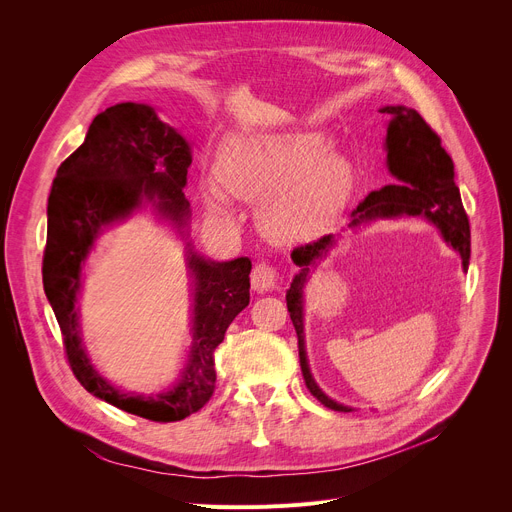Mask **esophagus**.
Returning a JSON list of instances; mask_svg holds the SVG:
<instances>
[{"mask_svg":"<svg viewBox=\"0 0 512 512\" xmlns=\"http://www.w3.org/2000/svg\"><path fill=\"white\" fill-rule=\"evenodd\" d=\"M278 278H280L278 267L272 265V263H265V261L257 263V265L253 267V272H251V284H253V288L259 290V292L274 288V286L278 284Z\"/></svg>","mask_w":512,"mask_h":512,"instance_id":"1","label":"esophagus"}]
</instances>
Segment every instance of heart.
<instances>
[{"label":"heart","instance_id":"1","mask_svg":"<svg viewBox=\"0 0 512 512\" xmlns=\"http://www.w3.org/2000/svg\"><path fill=\"white\" fill-rule=\"evenodd\" d=\"M326 145L319 130L232 139L220 151L215 176L228 195L259 203L265 236L305 242L336 220L355 184L351 161ZM207 201L213 211L226 209L218 186H209Z\"/></svg>","mask_w":512,"mask_h":512}]
</instances>
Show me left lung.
Segmentation results:
<instances>
[{
	"mask_svg": "<svg viewBox=\"0 0 512 512\" xmlns=\"http://www.w3.org/2000/svg\"><path fill=\"white\" fill-rule=\"evenodd\" d=\"M390 116L388 124V168L396 176V184H388L380 191H373L357 207V218L351 226L373 218H396V215H425L444 234L450 245L461 253L463 267H469L471 257V230L469 218L461 201L459 186L454 182L452 157L442 147L438 132L429 126L415 110L405 105H386L380 110ZM332 245V236H321L307 245L294 247L292 261L301 267V274L294 276L288 292L286 307L292 326L299 336V357L303 378L311 394L332 411H351L330 400L313 382L303 336V284L309 267L326 255Z\"/></svg>",
	"mask_w": 512,
	"mask_h": 512,
	"instance_id": "left-lung-1",
	"label": "left lung"
}]
</instances>
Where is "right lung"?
<instances>
[{
	"instance_id": "1",
	"label": "right lung",
	"mask_w": 512,
	"mask_h": 512,
	"mask_svg": "<svg viewBox=\"0 0 512 512\" xmlns=\"http://www.w3.org/2000/svg\"><path fill=\"white\" fill-rule=\"evenodd\" d=\"M191 149L145 103H118L97 114L87 139L62 161L47 201L43 288L60 324L64 353L74 378L93 396L157 423L180 421L205 407L215 390V348L232 319L249 305L251 261H205L191 251L195 274V326L191 359L180 384L157 398L128 396L91 367L78 336L76 292L80 267L101 228L153 201L166 218L184 224L188 201L182 188Z\"/></svg>"
}]
</instances>
